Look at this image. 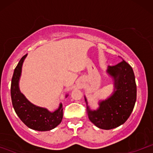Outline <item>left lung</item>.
I'll list each match as a JSON object with an SVG mask.
<instances>
[{
  "label": "left lung",
  "instance_id": "8db88e82",
  "mask_svg": "<svg viewBox=\"0 0 153 153\" xmlns=\"http://www.w3.org/2000/svg\"><path fill=\"white\" fill-rule=\"evenodd\" d=\"M107 73L114 79V94L100 102L99 109L91 111L87 106V110L89 119L96 127L111 129L124 124L130 116L137 99V85L132 68L126 61L108 67Z\"/></svg>",
  "mask_w": 153,
  "mask_h": 153
}]
</instances>
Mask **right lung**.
Listing matches in <instances>:
<instances>
[{"label": "right lung", "mask_w": 153, "mask_h": 153, "mask_svg": "<svg viewBox=\"0 0 153 153\" xmlns=\"http://www.w3.org/2000/svg\"><path fill=\"white\" fill-rule=\"evenodd\" d=\"M26 54L23 56L16 67L11 80L10 95L12 104L16 113L24 124L30 129L37 131H49L54 129L62 122V105L54 112L46 108L33 105L24 97L19 88V80L22 72L23 62Z\"/></svg>", "instance_id": "obj_1"}]
</instances>
